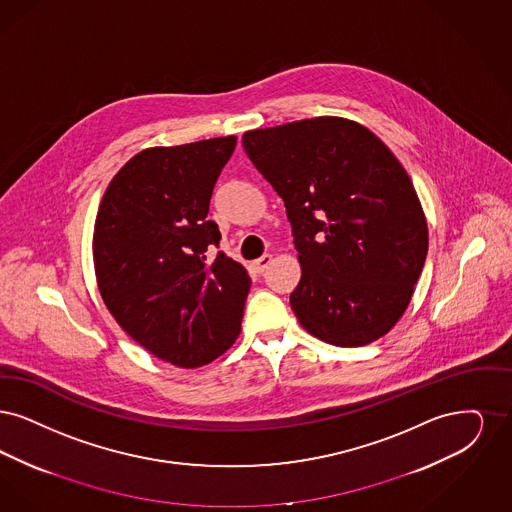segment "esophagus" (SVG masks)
<instances>
[{"mask_svg": "<svg viewBox=\"0 0 512 512\" xmlns=\"http://www.w3.org/2000/svg\"><path fill=\"white\" fill-rule=\"evenodd\" d=\"M269 264H271V256H269V254H264L262 258H258V260H254V262H252V269H254V273H264Z\"/></svg>", "mask_w": 512, "mask_h": 512, "instance_id": "1", "label": "esophagus"}]
</instances>
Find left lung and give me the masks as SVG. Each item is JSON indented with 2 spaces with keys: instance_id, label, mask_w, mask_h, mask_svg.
<instances>
[{
  "instance_id": "obj_1",
  "label": "left lung",
  "mask_w": 512,
  "mask_h": 512,
  "mask_svg": "<svg viewBox=\"0 0 512 512\" xmlns=\"http://www.w3.org/2000/svg\"><path fill=\"white\" fill-rule=\"evenodd\" d=\"M243 147L285 200L302 266L290 294L300 325L340 348L388 333L428 252L423 206L400 160L338 116L252 130Z\"/></svg>"
}]
</instances>
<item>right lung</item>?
Segmentation results:
<instances>
[{
	"instance_id": "right-lung-1",
	"label": "right lung",
	"mask_w": 512,
	"mask_h": 512,
	"mask_svg": "<svg viewBox=\"0 0 512 512\" xmlns=\"http://www.w3.org/2000/svg\"><path fill=\"white\" fill-rule=\"evenodd\" d=\"M237 145L235 135L153 147L112 178L93 229L99 292L118 325L156 357L202 367L241 333L250 277L210 246L220 229L210 199Z\"/></svg>"
}]
</instances>
